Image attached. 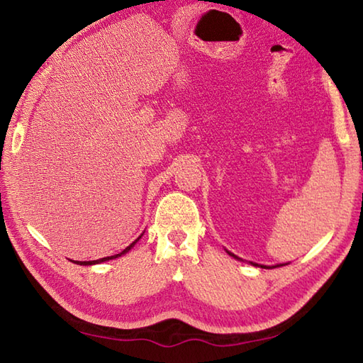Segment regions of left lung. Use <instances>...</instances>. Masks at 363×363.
<instances>
[{"label":"left lung","mask_w":363,"mask_h":363,"mask_svg":"<svg viewBox=\"0 0 363 363\" xmlns=\"http://www.w3.org/2000/svg\"><path fill=\"white\" fill-rule=\"evenodd\" d=\"M230 253V252H228ZM231 255V257H234V258H238L236 257V255H233V253H230ZM252 264H253V262H252ZM253 266H259V264H253ZM259 267H266V266H259ZM272 267H279V266H272Z\"/></svg>","instance_id":"left-lung-1"}]
</instances>
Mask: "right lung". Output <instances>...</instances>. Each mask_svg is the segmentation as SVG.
<instances>
[{
	"instance_id": "right-lung-1",
	"label": "right lung",
	"mask_w": 363,
	"mask_h": 363,
	"mask_svg": "<svg viewBox=\"0 0 363 363\" xmlns=\"http://www.w3.org/2000/svg\"><path fill=\"white\" fill-rule=\"evenodd\" d=\"M141 238V236H140ZM140 238L137 239V240H135V242H132L129 247H125L124 248V250L123 252H121V253H118V255H113V257H106V258H101V259H94V261H75V264H80V266H91V264H99V262H104V261H108V259H115V258H118V257H121V255H124V253H127V252H129L130 250V248L135 245V244H137L138 242V240H140Z\"/></svg>"
}]
</instances>
